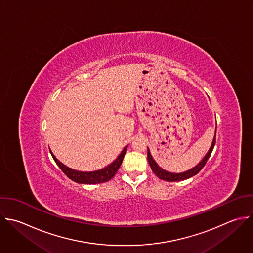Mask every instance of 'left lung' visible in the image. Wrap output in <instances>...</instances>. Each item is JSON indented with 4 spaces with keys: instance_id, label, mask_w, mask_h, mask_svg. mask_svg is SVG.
<instances>
[{
    "instance_id": "8db88e82",
    "label": "left lung",
    "mask_w": 253,
    "mask_h": 253,
    "mask_svg": "<svg viewBox=\"0 0 253 253\" xmlns=\"http://www.w3.org/2000/svg\"><path fill=\"white\" fill-rule=\"evenodd\" d=\"M215 144H216V134H215V137L213 139L212 146H211L209 152L207 153V155L204 157V159L195 168H193V169H189V170H187L185 172H182V173H172V172H169V171H166L163 169H161L158 166V164L154 161V159H153L149 149H148V162H149V165H150L153 172L160 179H163V180H166V181H181V180H185V179L190 178V177L194 176L195 174H197L204 168V166L206 165L208 159L210 158V156L212 154V151H213V149L215 147Z\"/></svg>"
}]
</instances>
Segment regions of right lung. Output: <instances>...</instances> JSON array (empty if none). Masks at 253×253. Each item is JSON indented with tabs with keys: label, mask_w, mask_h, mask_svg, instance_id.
I'll return each mask as SVG.
<instances>
[{
	"label": "right lung",
	"mask_w": 253,
	"mask_h": 253,
	"mask_svg": "<svg viewBox=\"0 0 253 253\" xmlns=\"http://www.w3.org/2000/svg\"><path fill=\"white\" fill-rule=\"evenodd\" d=\"M126 149L127 146L123 149V151L121 152V154L118 156V158L109 166H107L106 168L100 169V170H96V171H91V172H82V171H78V170H74L68 167H66L65 165H63L61 162H59L55 156L52 154V152L50 151L52 158L54 159L55 163L58 165V167L61 169V170L73 181L77 182V183H83V184H96V183H103L106 182L108 180H110L117 172L118 169L120 168L124 156L126 154Z\"/></svg>",
	"instance_id": "1"
}]
</instances>
